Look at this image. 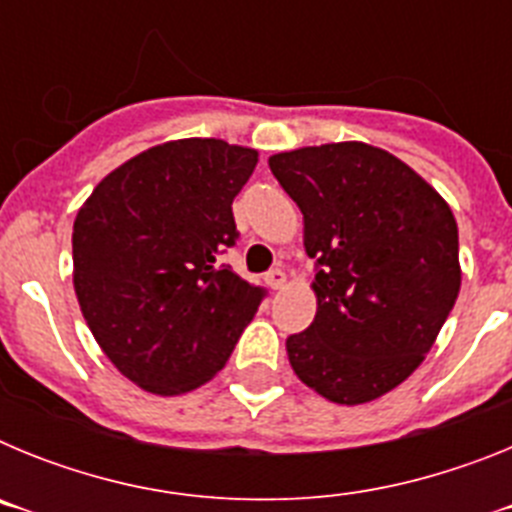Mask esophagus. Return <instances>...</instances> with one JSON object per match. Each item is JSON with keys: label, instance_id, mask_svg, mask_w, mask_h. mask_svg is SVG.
Here are the masks:
<instances>
[{"label": "esophagus", "instance_id": "1", "mask_svg": "<svg viewBox=\"0 0 512 512\" xmlns=\"http://www.w3.org/2000/svg\"><path fill=\"white\" fill-rule=\"evenodd\" d=\"M266 284H269L271 289H284V284H287V274H284L282 269H271L269 274H266Z\"/></svg>", "mask_w": 512, "mask_h": 512}]
</instances>
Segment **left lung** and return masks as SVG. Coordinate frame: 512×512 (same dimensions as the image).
I'll use <instances>...</instances> for the list:
<instances>
[{
    "instance_id": "left-lung-1",
    "label": "left lung",
    "mask_w": 512,
    "mask_h": 512,
    "mask_svg": "<svg viewBox=\"0 0 512 512\" xmlns=\"http://www.w3.org/2000/svg\"><path fill=\"white\" fill-rule=\"evenodd\" d=\"M297 202L318 312L287 338L289 364L338 405L387 395L423 364L459 297V230L441 194L359 140L274 153Z\"/></svg>"
}]
</instances>
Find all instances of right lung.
I'll use <instances>...</instances> for the list:
<instances>
[{
    "instance_id": "right-lung-1",
    "label": "right lung",
    "mask_w": 512,
    "mask_h": 512,
    "mask_svg": "<svg viewBox=\"0 0 512 512\" xmlns=\"http://www.w3.org/2000/svg\"><path fill=\"white\" fill-rule=\"evenodd\" d=\"M259 153L182 138L138 153L94 187L74 220V289L122 377L153 395L210 382L264 289L217 256L238 238L233 200Z\"/></svg>"
}]
</instances>
